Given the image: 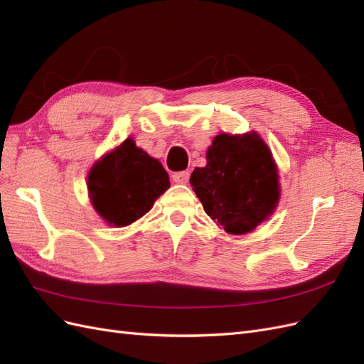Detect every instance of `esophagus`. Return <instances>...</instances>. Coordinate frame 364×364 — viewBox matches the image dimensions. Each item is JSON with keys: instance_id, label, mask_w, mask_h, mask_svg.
Masks as SVG:
<instances>
[{"instance_id": "34e87169", "label": "esophagus", "mask_w": 364, "mask_h": 364, "mask_svg": "<svg viewBox=\"0 0 364 364\" xmlns=\"http://www.w3.org/2000/svg\"><path fill=\"white\" fill-rule=\"evenodd\" d=\"M171 179L176 183H186L190 181V173L188 171H178L171 174Z\"/></svg>"}]
</instances>
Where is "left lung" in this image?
<instances>
[{
	"instance_id": "8db88e82",
	"label": "left lung",
	"mask_w": 364,
	"mask_h": 364,
	"mask_svg": "<svg viewBox=\"0 0 364 364\" xmlns=\"http://www.w3.org/2000/svg\"><path fill=\"white\" fill-rule=\"evenodd\" d=\"M278 168L258 134H220L206 151V165L191 174L193 191L205 213L228 234L255 229L277 209Z\"/></svg>"
}]
</instances>
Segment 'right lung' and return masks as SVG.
<instances>
[{
  "label": "right lung",
  "mask_w": 364,
  "mask_h": 364,
  "mask_svg": "<svg viewBox=\"0 0 364 364\" xmlns=\"http://www.w3.org/2000/svg\"><path fill=\"white\" fill-rule=\"evenodd\" d=\"M170 188L162 164L129 138L94 164L87 174V191L95 211L109 225L123 228L149 213Z\"/></svg>",
  "instance_id": "add662e5"
}]
</instances>
